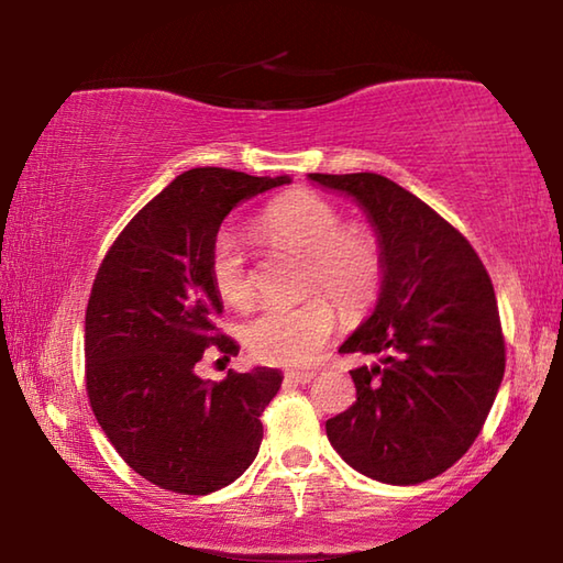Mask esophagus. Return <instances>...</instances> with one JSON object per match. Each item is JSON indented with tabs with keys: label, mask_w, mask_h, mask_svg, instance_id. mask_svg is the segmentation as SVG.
<instances>
[{
	"label": "esophagus",
	"mask_w": 563,
	"mask_h": 563,
	"mask_svg": "<svg viewBox=\"0 0 563 563\" xmlns=\"http://www.w3.org/2000/svg\"><path fill=\"white\" fill-rule=\"evenodd\" d=\"M312 377H316V373H300V369H290V373H285V383L308 385V383H312Z\"/></svg>",
	"instance_id": "1"
}]
</instances>
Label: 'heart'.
<instances>
[{
  "instance_id": "obj_1",
  "label": "heart",
  "mask_w": 563,
  "mask_h": 563,
  "mask_svg": "<svg viewBox=\"0 0 563 563\" xmlns=\"http://www.w3.org/2000/svg\"><path fill=\"white\" fill-rule=\"evenodd\" d=\"M342 213L316 194L283 196L265 208L261 231L271 241L308 258L305 290H322L345 318L369 310L383 283V251L365 228H342ZM211 278L231 308L243 310L255 290L241 243L233 235L218 238L211 253ZM332 305L312 295L292 305H265L245 322L241 338L255 357L271 365L298 367L320 355L335 330Z\"/></svg>"
}]
</instances>
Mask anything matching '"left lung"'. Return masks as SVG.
I'll use <instances>...</instances> for the list:
<instances>
[{"label":"left lung","instance_id":"8db88e82","mask_svg":"<svg viewBox=\"0 0 563 563\" xmlns=\"http://www.w3.org/2000/svg\"><path fill=\"white\" fill-rule=\"evenodd\" d=\"M350 198L383 251L375 308L340 352L357 402L325 422L335 452L383 484H419L470 450L504 377V338L487 271L462 233L379 174H308Z\"/></svg>","mask_w":563,"mask_h":563}]
</instances>
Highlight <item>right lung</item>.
<instances>
[{"instance_id":"add662e5","label":"right lung","mask_w":563,"mask_h":563,"mask_svg":"<svg viewBox=\"0 0 563 563\" xmlns=\"http://www.w3.org/2000/svg\"><path fill=\"white\" fill-rule=\"evenodd\" d=\"M290 176L190 168L131 218L93 280L87 308V393L123 462L161 489L211 494L235 482L263 442V409L283 373L253 367L221 383L196 375L223 310L211 253L225 216Z\"/></svg>"}]
</instances>
